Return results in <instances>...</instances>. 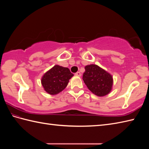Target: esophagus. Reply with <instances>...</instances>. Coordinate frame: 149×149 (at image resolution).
<instances>
[{
  "label": "esophagus",
  "mask_w": 149,
  "mask_h": 149,
  "mask_svg": "<svg viewBox=\"0 0 149 149\" xmlns=\"http://www.w3.org/2000/svg\"><path fill=\"white\" fill-rule=\"evenodd\" d=\"M75 75H76V76H79V77H81V74L80 72H77V73H75Z\"/></svg>",
  "instance_id": "34e87169"
}]
</instances>
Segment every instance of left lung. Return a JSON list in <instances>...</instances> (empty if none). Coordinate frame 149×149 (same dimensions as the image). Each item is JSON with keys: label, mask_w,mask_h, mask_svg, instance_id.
Returning <instances> with one entry per match:
<instances>
[{"label": "left lung", "mask_w": 149, "mask_h": 149, "mask_svg": "<svg viewBox=\"0 0 149 149\" xmlns=\"http://www.w3.org/2000/svg\"><path fill=\"white\" fill-rule=\"evenodd\" d=\"M83 79L89 90L99 97L108 95L113 89L112 75L97 65L85 66Z\"/></svg>", "instance_id": "8db88e82"}]
</instances>
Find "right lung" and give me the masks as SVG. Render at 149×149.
Here are the masks:
<instances>
[{"label":"right lung","mask_w":149,"mask_h":149,"mask_svg":"<svg viewBox=\"0 0 149 149\" xmlns=\"http://www.w3.org/2000/svg\"><path fill=\"white\" fill-rule=\"evenodd\" d=\"M74 76L68 68L56 65L43 74L41 79L43 90L51 95L58 94L67 86Z\"/></svg>","instance_id":"obj_1"}]
</instances>
